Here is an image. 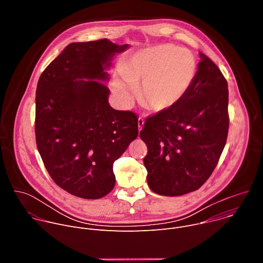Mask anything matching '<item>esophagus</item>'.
Listing matches in <instances>:
<instances>
[{"instance_id":"34e87169","label":"esophagus","mask_w":263,"mask_h":263,"mask_svg":"<svg viewBox=\"0 0 263 263\" xmlns=\"http://www.w3.org/2000/svg\"><path fill=\"white\" fill-rule=\"evenodd\" d=\"M137 124H138V131H141V129L143 127V124H144V121L141 118H139L138 121H137Z\"/></svg>"}]
</instances>
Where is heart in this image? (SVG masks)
Returning a JSON list of instances; mask_svg holds the SVG:
<instances>
[{"mask_svg":"<svg viewBox=\"0 0 263 263\" xmlns=\"http://www.w3.org/2000/svg\"><path fill=\"white\" fill-rule=\"evenodd\" d=\"M197 70V59L190 50L157 45L137 51L121 66L122 79H114L112 91L120 105L127 108L133 100V88L140 86L142 103L155 111H165L189 92Z\"/></svg>","mask_w":263,"mask_h":263,"instance_id":"obj_1","label":"heart"}]
</instances>
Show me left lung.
<instances>
[{
	"instance_id": "left-lung-1",
	"label": "left lung",
	"mask_w": 263,
	"mask_h": 263,
	"mask_svg": "<svg viewBox=\"0 0 263 263\" xmlns=\"http://www.w3.org/2000/svg\"><path fill=\"white\" fill-rule=\"evenodd\" d=\"M196 80L173 108L146 119L140 138L147 184L160 196L199 190L215 168L226 144L229 90L214 62L203 53Z\"/></svg>"
}]
</instances>
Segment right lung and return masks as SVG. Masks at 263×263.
<instances>
[{
	"label": "right lung",
	"mask_w": 263,
	"mask_h": 263,
	"mask_svg": "<svg viewBox=\"0 0 263 263\" xmlns=\"http://www.w3.org/2000/svg\"><path fill=\"white\" fill-rule=\"evenodd\" d=\"M129 45L69 44L43 71L35 98V136L53 181L68 194L100 199L114 190V162L138 135L131 111L109 105L107 70Z\"/></svg>",
	"instance_id": "1"
}]
</instances>
